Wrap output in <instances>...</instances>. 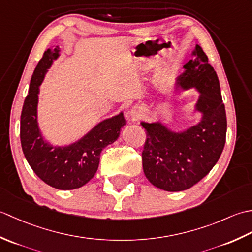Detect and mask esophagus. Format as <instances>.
<instances>
[{
    "instance_id": "esophagus-1",
    "label": "esophagus",
    "mask_w": 252,
    "mask_h": 252,
    "mask_svg": "<svg viewBox=\"0 0 252 252\" xmlns=\"http://www.w3.org/2000/svg\"><path fill=\"white\" fill-rule=\"evenodd\" d=\"M130 114L133 119H138L142 116V108L141 107H133Z\"/></svg>"
}]
</instances>
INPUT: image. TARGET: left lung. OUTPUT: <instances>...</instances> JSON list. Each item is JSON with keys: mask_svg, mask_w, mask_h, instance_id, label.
Here are the masks:
<instances>
[{"mask_svg": "<svg viewBox=\"0 0 252 252\" xmlns=\"http://www.w3.org/2000/svg\"><path fill=\"white\" fill-rule=\"evenodd\" d=\"M192 55L195 60L184 65L176 87L199 91L196 110L202 114L200 122L181 133L160 122L141 123L147 131L142 153L144 173L154 186L167 191L189 189L205 178L225 145L226 114L217 72L198 44Z\"/></svg>", "mask_w": 252, "mask_h": 252, "instance_id": "left-lung-1", "label": "left lung"}]
</instances>
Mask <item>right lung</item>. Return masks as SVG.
<instances>
[{
    "instance_id": "obj_1",
    "label": "right lung",
    "mask_w": 252,
    "mask_h": 252,
    "mask_svg": "<svg viewBox=\"0 0 252 252\" xmlns=\"http://www.w3.org/2000/svg\"><path fill=\"white\" fill-rule=\"evenodd\" d=\"M60 47L44 52L32 74L29 93L20 116V142L27 161L39 178L57 189H79L95 175L103 149L114 143L126 125L123 114L106 119L81 140L65 147H53L43 140L37 126V94Z\"/></svg>"
}]
</instances>
